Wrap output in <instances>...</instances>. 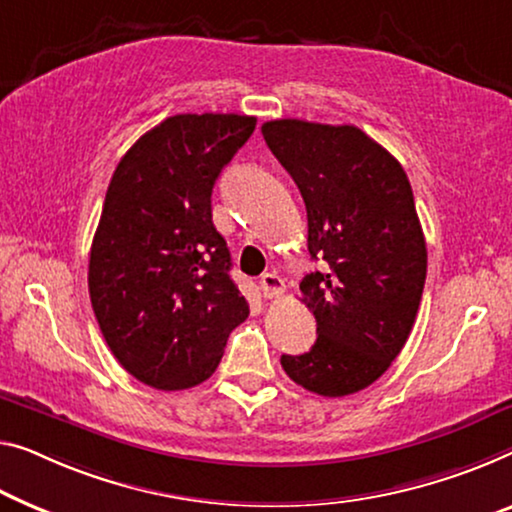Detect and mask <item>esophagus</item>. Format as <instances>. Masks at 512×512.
Masks as SVG:
<instances>
[{
  "label": "esophagus",
  "instance_id": "esophagus-1",
  "mask_svg": "<svg viewBox=\"0 0 512 512\" xmlns=\"http://www.w3.org/2000/svg\"><path fill=\"white\" fill-rule=\"evenodd\" d=\"M259 287H262L266 299H278V296L285 294V280H282L278 273H264V276L259 278Z\"/></svg>",
  "mask_w": 512,
  "mask_h": 512
}]
</instances>
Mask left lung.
<instances>
[{
  "mask_svg": "<svg viewBox=\"0 0 512 512\" xmlns=\"http://www.w3.org/2000/svg\"><path fill=\"white\" fill-rule=\"evenodd\" d=\"M262 135L301 190L310 257L329 264L301 280L315 345L280 363L310 393H358L391 368L421 305L427 248L411 183L356 126L276 119Z\"/></svg>",
  "mask_w": 512,
  "mask_h": 512,
  "instance_id": "8db88e82",
  "label": "left lung"
}]
</instances>
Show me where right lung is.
Wrapping results in <instances>:
<instances>
[{
    "label": "right lung",
    "instance_id": "right-lung-1",
    "mask_svg": "<svg viewBox=\"0 0 512 512\" xmlns=\"http://www.w3.org/2000/svg\"><path fill=\"white\" fill-rule=\"evenodd\" d=\"M255 124L246 114L167 117L126 151L105 193L91 308L121 368L158 391L209 379L250 312L213 227L211 193Z\"/></svg>",
    "mask_w": 512,
    "mask_h": 512
}]
</instances>
